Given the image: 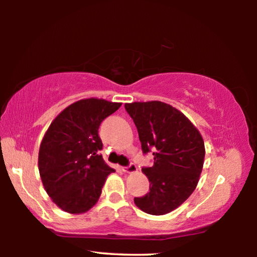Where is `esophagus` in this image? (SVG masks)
<instances>
[{
    "instance_id": "1",
    "label": "esophagus",
    "mask_w": 257,
    "mask_h": 257,
    "mask_svg": "<svg viewBox=\"0 0 257 257\" xmlns=\"http://www.w3.org/2000/svg\"><path fill=\"white\" fill-rule=\"evenodd\" d=\"M121 170H122L125 173H134V172L137 171V167H136V164L130 163L129 165H127V167L121 168Z\"/></svg>"
}]
</instances>
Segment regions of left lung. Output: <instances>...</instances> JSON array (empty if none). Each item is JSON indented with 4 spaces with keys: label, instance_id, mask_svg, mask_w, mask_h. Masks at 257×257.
<instances>
[{
    "label": "left lung",
    "instance_id": "1",
    "mask_svg": "<svg viewBox=\"0 0 257 257\" xmlns=\"http://www.w3.org/2000/svg\"><path fill=\"white\" fill-rule=\"evenodd\" d=\"M137 127L143 153L153 150L154 164L142 169L150 191L134 202L143 212L163 215L180 206L198 184L205 146L198 129L170 104L151 101L124 104Z\"/></svg>",
    "mask_w": 257,
    "mask_h": 257
}]
</instances>
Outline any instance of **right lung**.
Here are the masks:
<instances>
[{"label": "right lung", "instance_id": "obj_1", "mask_svg": "<svg viewBox=\"0 0 257 257\" xmlns=\"http://www.w3.org/2000/svg\"><path fill=\"white\" fill-rule=\"evenodd\" d=\"M121 103L86 98L72 103L52 121L41 143L38 170L43 186L61 210L80 214L98 201L114 169L104 162L98 128Z\"/></svg>", "mask_w": 257, "mask_h": 257}]
</instances>
